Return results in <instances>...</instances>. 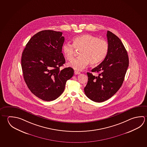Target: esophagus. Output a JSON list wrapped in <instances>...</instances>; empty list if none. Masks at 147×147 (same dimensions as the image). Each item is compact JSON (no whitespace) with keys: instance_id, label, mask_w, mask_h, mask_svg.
Returning a JSON list of instances; mask_svg holds the SVG:
<instances>
[{"instance_id":"obj_1","label":"esophagus","mask_w":147,"mask_h":147,"mask_svg":"<svg viewBox=\"0 0 147 147\" xmlns=\"http://www.w3.org/2000/svg\"><path fill=\"white\" fill-rule=\"evenodd\" d=\"M74 74L75 75H79L80 74V72L79 71H75Z\"/></svg>"}]
</instances>
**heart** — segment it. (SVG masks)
<instances>
[{
  "label": "heart",
  "instance_id": "obj_1",
  "mask_svg": "<svg viewBox=\"0 0 147 147\" xmlns=\"http://www.w3.org/2000/svg\"><path fill=\"white\" fill-rule=\"evenodd\" d=\"M75 49L80 51V58L70 63V67L75 70H81L88 65H98L105 59L108 54L107 42L90 34H84L73 39V45L65 43L62 51L65 58L69 61L74 59Z\"/></svg>",
  "mask_w": 147,
  "mask_h": 147
}]
</instances>
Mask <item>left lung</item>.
<instances>
[{
	"mask_svg": "<svg viewBox=\"0 0 147 147\" xmlns=\"http://www.w3.org/2000/svg\"><path fill=\"white\" fill-rule=\"evenodd\" d=\"M107 38L108 54L100 65L91 70L98 73V76L87 72L88 80L84 88L88 98L98 103L107 100L118 91L129 67L127 53L120 39L109 31Z\"/></svg>",
	"mask_w": 147,
	"mask_h": 147,
	"instance_id": "1",
	"label": "left lung"
}]
</instances>
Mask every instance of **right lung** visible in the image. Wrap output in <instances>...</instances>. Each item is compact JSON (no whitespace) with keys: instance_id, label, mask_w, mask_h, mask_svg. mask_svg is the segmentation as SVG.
<instances>
[{"instance_id":"right-lung-1","label":"right lung","mask_w":147,"mask_h":147,"mask_svg":"<svg viewBox=\"0 0 147 147\" xmlns=\"http://www.w3.org/2000/svg\"><path fill=\"white\" fill-rule=\"evenodd\" d=\"M62 32L40 31L31 37L22 53L21 64L24 80L31 92L45 101L55 100L65 90L74 75L71 67L60 70L65 60L62 53Z\"/></svg>"}]
</instances>
